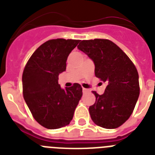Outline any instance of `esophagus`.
Wrapping results in <instances>:
<instances>
[{"label": "esophagus", "instance_id": "1", "mask_svg": "<svg viewBox=\"0 0 155 155\" xmlns=\"http://www.w3.org/2000/svg\"><path fill=\"white\" fill-rule=\"evenodd\" d=\"M82 90H83V92H87V89H86V88H84V87H83V89H82Z\"/></svg>", "mask_w": 155, "mask_h": 155}]
</instances>
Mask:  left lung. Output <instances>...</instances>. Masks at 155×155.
I'll return each mask as SVG.
<instances>
[{"label": "left lung", "mask_w": 155, "mask_h": 155, "mask_svg": "<svg viewBox=\"0 0 155 155\" xmlns=\"http://www.w3.org/2000/svg\"><path fill=\"white\" fill-rule=\"evenodd\" d=\"M94 64V74L107 84L89 107L92 121L105 129H116L132 114L140 94L139 76L130 59L109 39L82 40L78 46Z\"/></svg>", "instance_id": "8db88e82"}]
</instances>
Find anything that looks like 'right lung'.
<instances>
[{
	"instance_id": "right-lung-1",
	"label": "right lung",
	"mask_w": 155,
	"mask_h": 155,
	"mask_svg": "<svg viewBox=\"0 0 155 155\" xmlns=\"http://www.w3.org/2000/svg\"><path fill=\"white\" fill-rule=\"evenodd\" d=\"M80 40L57 39L41 45L31 56L22 74L24 99L34 119L47 129L68 125L82 96L75 83L61 88L59 74L66 71V61Z\"/></svg>"
}]
</instances>
